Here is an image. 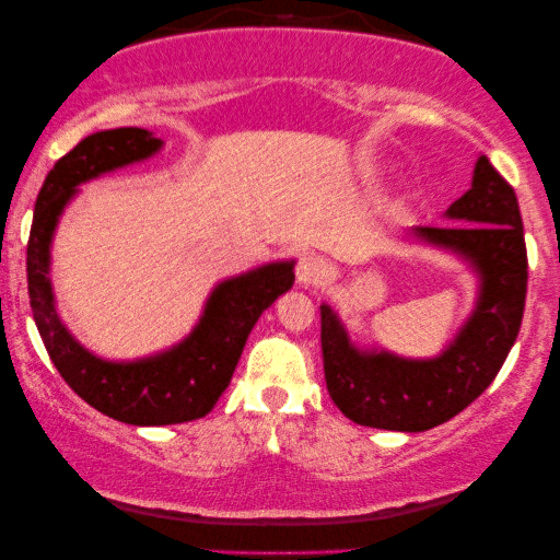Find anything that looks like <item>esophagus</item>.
<instances>
[{"instance_id": "34e87169", "label": "esophagus", "mask_w": 560, "mask_h": 560, "mask_svg": "<svg viewBox=\"0 0 560 560\" xmlns=\"http://www.w3.org/2000/svg\"><path fill=\"white\" fill-rule=\"evenodd\" d=\"M326 275H328V265L316 255L303 257L301 262L295 265V280H298V285H301V288L320 285V282L326 280Z\"/></svg>"}]
</instances>
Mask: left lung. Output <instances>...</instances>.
Instances as JSON below:
<instances>
[{"instance_id":"1","label":"left lung","mask_w":560,"mask_h":560,"mask_svg":"<svg viewBox=\"0 0 560 560\" xmlns=\"http://www.w3.org/2000/svg\"><path fill=\"white\" fill-rule=\"evenodd\" d=\"M454 224L416 226L405 242L448 252L477 275V301L454 339L435 357H402L351 341L320 303L326 387L343 416L366 428L420 433L446 423L492 385L523 324L527 252L517 196L487 155L471 188L443 213Z\"/></svg>"}]
</instances>
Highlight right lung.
<instances>
[{"mask_svg":"<svg viewBox=\"0 0 560 560\" xmlns=\"http://www.w3.org/2000/svg\"><path fill=\"white\" fill-rule=\"evenodd\" d=\"M163 144L142 127L104 129L81 140L45 178L27 242L30 308L52 364L91 408L129 425H173L209 416L232 382L259 316L295 282V259H278L221 280L188 336L140 359H104L68 331L50 280V249L66 206L83 183L144 163Z\"/></svg>","mask_w":560,"mask_h":560,"instance_id":"obj_1","label":"right lung"}]
</instances>
